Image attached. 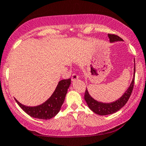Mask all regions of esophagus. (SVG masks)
<instances>
[{
	"mask_svg": "<svg viewBox=\"0 0 146 146\" xmlns=\"http://www.w3.org/2000/svg\"><path fill=\"white\" fill-rule=\"evenodd\" d=\"M78 78H79V75H77L76 73H73V74L72 75V78H71L72 81L76 80L77 79H78Z\"/></svg>",
	"mask_w": 146,
	"mask_h": 146,
	"instance_id": "esophagus-1",
	"label": "esophagus"
}]
</instances>
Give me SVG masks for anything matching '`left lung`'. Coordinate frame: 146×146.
Here are the masks:
<instances>
[{
	"mask_svg": "<svg viewBox=\"0 0 146 146\" xmlns=\"http://www.w3.org/2000/svg\"><path fill=\"white\" fill-rule=\"evenodd\" d=\"M108 36L110 38V42H115L118 41H122V38H120L117 35L113 34H108ZM135 64L134 68V75H133V78L131 82V85L127 89V90L124 92V94L117 101L112 102L110 103H105L99 102L94 100L93 98L89 94L88 91L86 89V90L85 94H84V99L86 102L87 105H88L89 108L93 112L96 114H99L101 115H109L115 113L120 110L121 108H123L125 104L127 103L128 100L129 99L130 96L131 95V93L133 92V87H134L135 83Z\"/></svg>",
	"mask_w": 146,
	"mask_h": 146,
	"instance_id": "obj_1",
	"label": "left lung"
}]
</instances>
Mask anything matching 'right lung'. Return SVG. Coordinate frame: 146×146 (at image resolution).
<instances>
[{"instance_id": "obj_1", "label": "right lung", "mask_w": 146, "mask_h": 146, "mask_svg": "<svg viewBox=\"0 0 146 146\" xmlns=\"http://www.w3.org/2000/svg\"><path fill=\"white\" fill-rule=\"evenodd\" d=\"M70 84V78L60 81L55 91L50 99L38 106L28 107L21 104L15 99V100L19 106L30 116L43 120H48L54 117L60 110Z\"/></svg>"}]
</instances>
